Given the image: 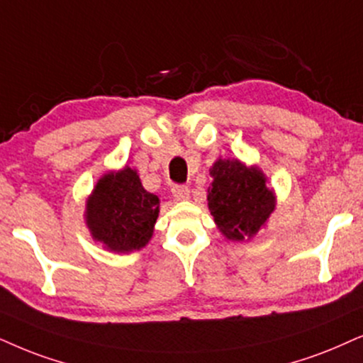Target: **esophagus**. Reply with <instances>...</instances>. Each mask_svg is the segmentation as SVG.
Wrapping results in <instances>:
<instances>
[{
    "label": "esophagus",
    "mask_w": 363,
    "mask_h": 363,
    "mask_svg": "<svg viewBox=\"0 0 363 363\" xmlns=\"http://www.w3.org/2000/svg\"><path fill=\"white\" fill-rule=\"evenodd\" d=\"M172 196H174V199L176 201H186V199H189V187L187 186H182V184H176V186H172Z\"/></svg>",
    "instance_id": "1"
}]
</instances>
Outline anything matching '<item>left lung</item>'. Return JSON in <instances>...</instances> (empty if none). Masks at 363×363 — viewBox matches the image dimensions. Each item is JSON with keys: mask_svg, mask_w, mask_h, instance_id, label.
I'll return each mask as SVG.
<instances>
[{"mask_svg": "<svg viewBox=\"0 0 363 363\" xmlns=\"http://www.w3.org/2000/svg\"><path fill=\"white\" fill-rule=\"evenodd\" d=\"M211 177L208 206L219 231L233 241L256 235L274 209V194L266 187L263 172L240 160L219 159Z\"/></svg>", "mask_w": 363, "mask_h": 363, "instance_id": "obj_1", "label": "left lung"}]
</instances>
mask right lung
Wrapping results in <instances>:
<instances>
[{"label":"right lung","instance_id":"right-lung-1","mask_svg":"<svg viewBox=\"0 0 363 363\" xmlns=\"http://www.w3.org/2000/svg\"><path fill=\"white\" fill-rule=\"evenodd\" d=\"M157 216L159 197L142 187L130 167L104 176L86 201L91 236L117 253L147 245Z\"/></svg>","mask_w":363,"mask_h":363}]
</instances>
